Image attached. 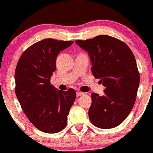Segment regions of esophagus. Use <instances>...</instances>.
<instances>
[{
    "label": "esophagus",
    "mask_w": 153,
    "mask_h": 153,
    "mask_svg": "<svg viewBox=\"0 0 153 153\" xmlns=\"http://www.w3.org/2000/svg\"><path fill=\"white\" fill-rule=\"evenodd\" d=\"M84 93L82 92H79V91H78V92H76V96L77 97H81V96L84 95Z\"/></svg>",
    "instance_id": "esophagus-1"
}]
</instances>
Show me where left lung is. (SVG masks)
<instances>
[{
    "label": "left lung",
    "instance_id": "1",
    "mask_svg": "<svg viewBox=\"0 0 153 153\" xmlns=\"http://www.w3.org/2000/svg\"><path fill=\"white\" fill-rule=\"evenodd\" d=\"M75 42L88 51L93 75L105 87L102 97L91 94L90 121L99 128L117 127L130 114L136 100L140 75L134 54L127 44L108 35Z\"/></svg>",
    "mask_w": 153,
    "mask_h": 153
}]
</instances>
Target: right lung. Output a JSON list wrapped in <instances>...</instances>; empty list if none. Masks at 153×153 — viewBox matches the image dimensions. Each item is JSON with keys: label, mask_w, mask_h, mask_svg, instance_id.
Instances as JSON below:
<instances>
[{"label": "right lung", "mask_w": 153, "mask_h": 153, "mask_svg": "<svg viewBox=\"0 0 153 153\" xmlns=\"http://www.w3.org/2000/svg\"><path fill=\"white\" fill-rule=\"evenodd\" d=\"M74 41L44 39L22 53L15 69V94L31 123L40 131L56 133L67 125L75 90L57 91L50 82L58 53Z\"/></svg>", "instance_id": "obj_1"}]
</instances>
